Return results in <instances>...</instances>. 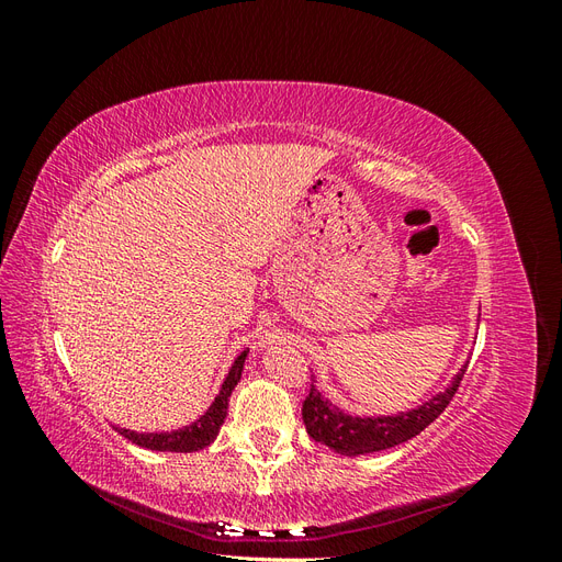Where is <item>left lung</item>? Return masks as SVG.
<instances>
[{"label":"left lung","instance_id":"8db88e82","mask_svg":"<svg viewBox=\"0 0 562 562\" xmlns=\"http://www.w3.org/2000/svg\"><path fill=\"white\" fill-rule=\"evenodd\" d=\"M467 366L469 361L459 368L446 391H440L434 398L424 401L422 405L413 407V411L407 413L380 417H353L345 411H339V407L323 396L312 382L310 396L302 403L304 427H307V434L314 440H318V443L347 457H359L401 446L405 440H411L419 431L427 429L429 424L446 411L454 396V391L459 389V382L464 378Z\"/></svg>","mask_w":562,"mask_h":562}]
</instances>
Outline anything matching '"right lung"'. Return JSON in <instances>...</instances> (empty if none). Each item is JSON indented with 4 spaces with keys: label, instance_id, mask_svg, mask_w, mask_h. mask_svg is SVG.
<instances>
[{
    "label": "right lung",
    "instance_id": "obj_1",
    "mask_svg": "<svg viewBox=\"0 0 562 562\" xmlns=\"http://www.w3.org/2000/svg\"><path fill=\"white\" fill-rule=\"evenodd\" d=\"M246 356H248V351H241L239 356H236L223 386H220V394L215 396L209 411L203 413L196 422H192L190 427H182L176 431H161V434H138V431L119 429V427H114V429L124 438H128L131 443L147 448V450H155V452H196V450L209 448L215 440V436L220 434V427L225 424L229 396H232L234 386L241 380Z\"/></svg>",
    "mask_w": 562,
    "mask_h": 562
}]
</instances>
